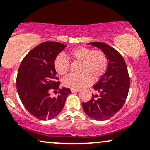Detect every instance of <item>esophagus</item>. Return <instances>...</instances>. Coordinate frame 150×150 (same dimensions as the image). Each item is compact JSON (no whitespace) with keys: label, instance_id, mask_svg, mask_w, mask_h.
<instances>
[{"label":"esophagus","instance_id":"obj_1","mask_svg":"<svg viewBox=\"0 0 150 150\" xmlns=\"http://www.w3.org/2000/svg\"><path fill=\"white\" fill-rule=\"evenodd\" d=\"M72 93H77V92H79V90H74V89H71Z\"/></svg>","mask_w":150,"mask_h":150}]
</instances>
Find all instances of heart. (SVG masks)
I'll list each match as a JSON object with an SVG mask.
<instances>
[{
	"mask_svg": "<svg viewBox=\"0 0 150 150\" xmlns=\"http://www.w3.org/2000/svg\"><path fill=\"white\" fill-rule=\"evenodd\" d=\"M64 55H57L54 62L55 71L60 75H65L69 72L70 63L80 62L78 75H70L62 80V85L68 88L80 90L91 83L92 80L101 78L108 66L107 55L100 50H93L90 47L79 46L69 50Z\"/></svg>",
	"mask_w": 150,
	"mask_h": 150,
	"instance_id": "b5f03b06",
	"label": "heart"
}]
</instances>
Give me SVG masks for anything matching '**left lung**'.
<instances>
[{
  "label": "left lung",
  "mask_w": 150,
  "mask_h": 150,
  "mask_svg": "<svg viewBox=\"0 0 150 150\" xmlns=\"http://www.w3.org/2000/svg\"><path fill=\"white\" fill-rule=\"evenodd\" d=\"M105 52L108 60L107 71L93 86L98 95H92L87 103H82L87 115L95 120L110 119L124 105L129 92L130 81L127 67L122 55L112 47L104 42H93Z\"/></svg>",
  "instance_id": "left-lung-1"
}]
</instances>
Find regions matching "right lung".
<instances>
[{
	"instance_id": "right-lung-1",
	"label": "right lung",
	"mask_w": 150,
	"mask_h": 150,
	"mask_svg": "<svg viewBox=\"0 0 150 150\" xmlns=\"http://www.w3.org/2000/svg\"><path fill=\"white\" fill-rule=\"evenodd\" d=\"M65 47L57 42H42L25 55L18 68L16 87L20 99L25 108L41 120L55 117L71 93L69 88H59L54 67L55 58Z\"/></svg>"
}]
</instances>
